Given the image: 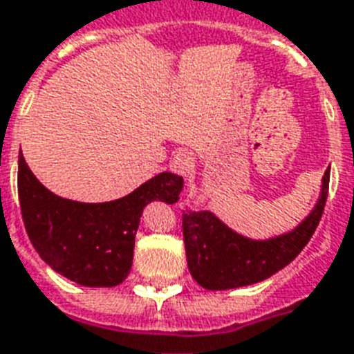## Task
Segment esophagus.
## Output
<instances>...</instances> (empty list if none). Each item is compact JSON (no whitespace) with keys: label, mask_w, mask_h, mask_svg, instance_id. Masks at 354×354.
Listing matches in <instances>:
<instances>
[{"label":"esophagus","mask_w":354,"mask_h":354,"mask_svg":"<svg viewBox=\"0 0 354 354\" xmlns=\"http://www.w3.org/2000/svg\"><path fill=\"white\" fill-rule=\"evenodd\" d=\"M193 165H195V157L191 151H185V150H180L176 151L172 159H170V170H174L176 174H189L191 170H193Z\"/></svg>","instance_id":"1"}]
</instances>
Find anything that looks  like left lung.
<instances>
[{
	"label": "left lung",
	"instance_id": "left-lung-1",
	"mask_svg": "<svg viewBox=\"0 0 354 354\" xmlns=\"http://www.w3.org/2000/svg\"><path fill=\"white\" fill-rule=\"evenodd\" d=\"M330 167L324 172L321 198L310 216L283 236L248 240L225 227L212 212H184L185 255L193 279L210 290L259 283L295 261L321 221L328 197Z\"/></svg>",
	"mask_w": 354,
	"mask_h": 354
}]
</instances>
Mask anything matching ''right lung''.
Returning a JSON list of instances; mask_svg holds the SVG:
<instances>
[{
	"label": "right lung",
	"mask_w": 354,
	"mask_h": 354,
	"mask_svg": "<svg viewBox=\"0 0 354 354\" xmlns=\"http://www.w3.org/2000/svg\"><path fill=\"white\" fill-rule=\"evenodd\" d=\"M182 187V176L161 172L127 197L77 203L46 189L18 159V198L33 248L52 270L86 287H114L129 276L144 206L176 203Z\"/></svg>",
	"instance_id": "right-lung-1"
}]
</instances>
